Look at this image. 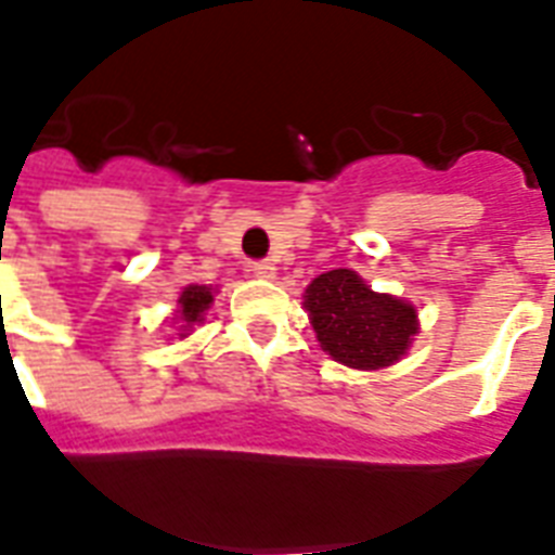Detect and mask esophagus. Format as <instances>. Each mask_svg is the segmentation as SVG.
<instances>
[{
	"label": "esophagus",
	"instance_id": "obj_1",
	"mask_svg": "<svg viewBox=\"0 0 555 555\" xmlns=\"http://www.w3.org/2000/svg\"><path fill=\"white\" fill-rule=\"evenodd\" d=\"M249 270H253V276H259V279L276 276V264H273V261H268V259L253 261V264H249Z\"/></svg>",
	"mask_w": 555,
	"mask_h": 555
}]
</instances>
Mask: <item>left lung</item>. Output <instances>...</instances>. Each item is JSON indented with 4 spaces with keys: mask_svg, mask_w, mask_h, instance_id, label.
Wrapping results in <instances>:
<instances>
[{
    "mask_svg": "<svg viewBox=\"0 0 555 555\" xmlns=\"http://www.w3.org/2000/svg\"><path fill=\"white\" fill-rule=\"evenodd\" d=\"M306 308L317 340L334 361L352 370H380L408 352L416 308L375 294L354 270H328L308 285Z\"/></svg>",
    "mask_w": 555,
    "mask_h": 555,
    "instance_id": "left-lung-1",
    "label": "left lung"
}]
</instances>
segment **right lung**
<instances>
[{
	"label": "right lung",
	"instance_id": "1",
	"mask_svg": "<svg viewBox=\"0 0 555 555\" xmlns=\"http://www.w3.org/2000/svg\"><path fill=\"white\" fill-rule=\"evenodd\" d=\"M211 306V287L206 285H189L180 294V311H177V317H180V328L183 332H192L194 323H203V314L209 311Z\"/></svg>",
	"mask_w": 555,
	"mask_h": 555
}]
</instances>
